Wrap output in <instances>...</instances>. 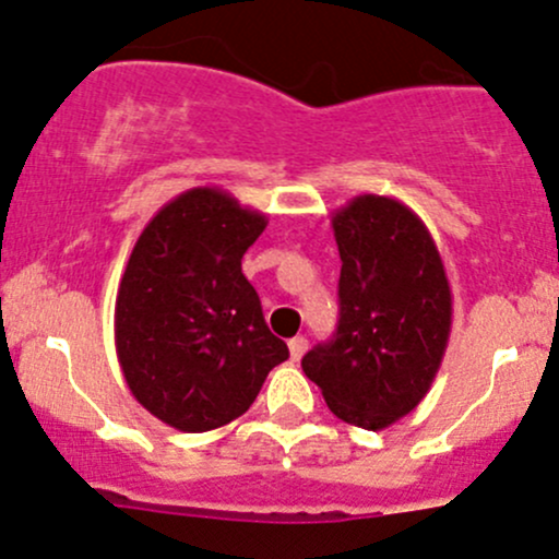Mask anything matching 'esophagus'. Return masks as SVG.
Listing matches in <instances>:
<instances>
[{
  "label": "esophagus",
  "mask_w": 559,
  "mask_h": 559,
  "mask_svg": "<svg viewBox=\"0 0 559 559\" xmlns=\"http://www.w3.org/2000/svg\"><path fill=\"white\" fill-rule=\"evenodd\" d=\"M305 350H308V340H305V337H292V340H289V356H292V361H299V358L305 356Z\"/></svg>",
  "instance_id": "obj_1"
}]
</instances>
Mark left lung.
<instances>
[{
    "label": "left lung",
    "mask_w": 559,
    "mask_h": 559,
    "mask_svg": "<svg viewBox=\"0 0 559 559\" xmlns=\"http://www.w3.org/2000/svg\"><path fill=\"white\" fill-rule=\"evenodd\" d=\"M340 249L334 337L302 372L340 420L383 431L423 402L448 350L452 295L431 233L396 198L358 195L332 214Z\"/></svg>",
    "instance_id": "obj_1"
}]
</instances>
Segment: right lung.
Segmentation results:
<instances>
[{
    "mask_svg": "<svg viewBox=\"0 0 559 559\" xmlns=\"http://www.w3.org/2000/svg\"><path fill=\"white\" fill-rule=\"evenodd\" d=\"M264 227L267 216L230 192L192 187L133 246L115 302L117 358L136 402L166 426H227L289 358L240 270Z\"/></svg>",
    "mask_w": 559,
    "mask_h": 559,
    "instance_id": "right-lung-1",
    "label": "right lung"
}]
</instances>
